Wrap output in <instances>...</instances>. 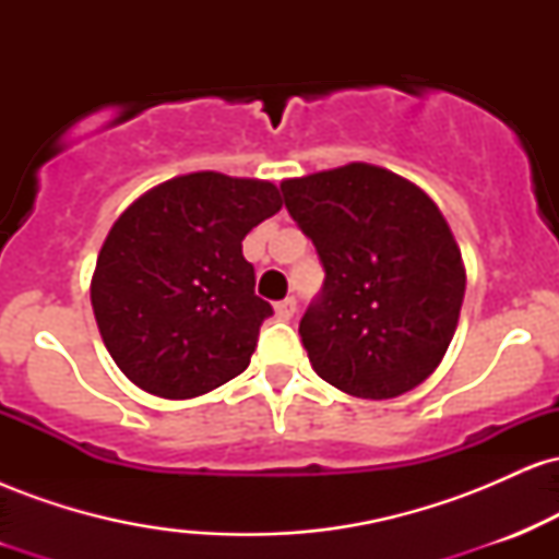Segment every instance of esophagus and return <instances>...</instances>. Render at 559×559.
<instances>
[{
	"mask_svg": "<svg viewBox=\"0 0 559 559\" xmlns=\"http://www.w3.org/2000/svg\"><path fill=\"white\" fill-rule=\"evenodd\" d=\"M294 312H297V299L294 297H286L284 301H278V305H275V316H278L281 320H292Z\"/></svg>",
	"mask_w": 559,
	"mask_h": 559,
	"instance_id": "1",
	"label": "esophagus"
}]
</instances>
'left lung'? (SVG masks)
I'll use <instances>...</instances> for the list:
<instances>
[{"instance_id": "obj_1", "label": "left lung", "mask_w": 559, "mask_h": 559, "mask_svg": "<svg viewBox=\"0 0 559 559\" xmlns=\"http://www.w3.org/2000/svg\"><path fill=\"white\" fill-rule=\"evenodd\" d=\"M316 243L323 288L299 323L316 373L362 400H391L439 368L465 297L444 215L418 186L376 165L281 183Z\"/></svg>"}]
</instances>
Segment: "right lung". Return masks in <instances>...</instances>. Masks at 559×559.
<instances>
[{
  "instance_id": "1",
  "label": "right lung",
  "mask_w": 559,
  "mask_h": 559,
  "mask_svg": "<svg viewBox=\"0 0 559 559\" xmlns=\"http://www.w3.org/2000/svg\"><path fill=\"white\" fill-rule=\"evenodd\" d=\"M281 210L273 183L189 173L115 221L92 278L107 352L150 394L191 400L243 373L271 301L241 241Z\"/></svg>"
}]
</instances>
